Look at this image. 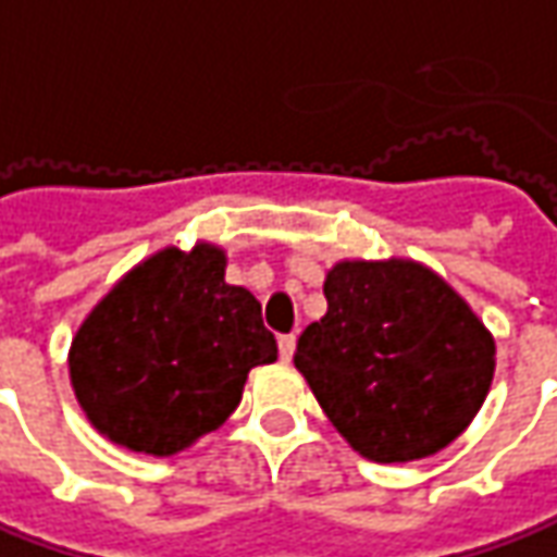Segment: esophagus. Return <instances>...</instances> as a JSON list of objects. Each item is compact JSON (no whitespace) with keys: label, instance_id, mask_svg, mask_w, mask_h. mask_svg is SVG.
<instances>
[{"label":"esophagus","instance_id":"obj_1","mask_svg":"<svg viewBox=\"0 0 557 557\" xmlns=\"http://www.w3.org/2000/svg\"><path fill=\"white\" fill-rule=\"evenodd\" d=\"M277 344H280V359H283V362H289L295 354V335H280Z\"/></svg>","mask_w":557,"mask_h":557}]
</instances>
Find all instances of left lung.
<instances>
[{
	"mask_svg": "<svg viewBox=\"0 0 557 557\" xmlns=\"http://www.w3.org/2000/svg\"><path fill=\"white\" fill-rule=\"evenodd\" d=\"M295 369L347 445L374 463L442 451L485 403L497 344L467 298L414 259H342Z\"/></svg>",
	"mask_w": 557,
	"mask_h": 557,
	"instance_id": "obj_1",
	"label": "left lung"
}]
</instances>
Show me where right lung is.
<instances>
[{"label": "right lung", "mask_w": 557, "mask_h": 557, "mask_svg": "<svg viewBox=\"0 0 557 557\" xmlns=\"http://www.w3.org/2000/svg\"><path fill=\"white\" fill-rule=\"evenodd\" d=\"M225 249L198 240L134 264L70 344V384L90 426L149 457H173L228 421L249 369L277 359L262 305L225 283Z\"/></svg>", "instance_id": "1"}]
</instances>
